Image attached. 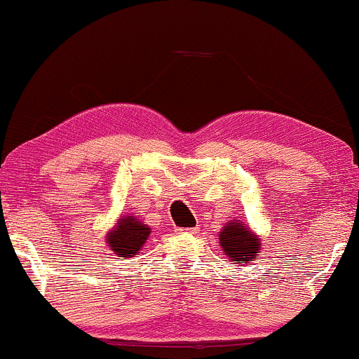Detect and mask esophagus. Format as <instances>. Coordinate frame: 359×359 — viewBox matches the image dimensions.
<instances>
[{
	"label": "esophagus",
	"mask_w": 359,
	"mask_h": 359,
	"mask_svg": "<svg viewBox=\"0 0 359 359\" xmlns=\"http://www.w3.org/2000/svg\"><path fill=\"white\" fill-rule=\"evenodd\" d=\"M197 226H194V229H180V233H190V235H194V233H197Z\"/></svg>",
	"instance_id": "34e87169"
}]
</instances>
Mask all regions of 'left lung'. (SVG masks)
I'll return each instance as SVG.
<instances>
[{"label": "left lung", "instance_id": "1", "mask_svg": "<svg viewBox=\"0 0 359 359\" xmlns=\"http://www.w3.org/2000/svg\"><path fill=\"white\" fill-rule=\"evenodd\" d=\"M220 247L225 255L235 263L247 265L253 258L260 255L262 240L250 230L245 222H229L220 232Z\"/></svg>", "mask_w": 359, "mask_h": 359}]
</instances>
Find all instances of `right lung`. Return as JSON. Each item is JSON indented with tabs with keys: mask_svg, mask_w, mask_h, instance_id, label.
I'll use <instances>...</instances> for the list:
<instances>
[{
	"mask_svg": "<svg viewBox=\"0 0 359 359\" xmlns=\"http://www.w3.org/2000/svg\"><path fill=\"white\" fill-rule=\"evenodd\" d=\"M149 235H151V229L142 222H139L137 217L124 215L117 220L114 229L107 233V243L109 248L124 260V258L134 257L142 248Z\"/></svg>",
	"mask_w": 359,
	"mask_h": 359,
	"instance_id": "add662e5",
	"label": "right lung"
}]
</instances>
